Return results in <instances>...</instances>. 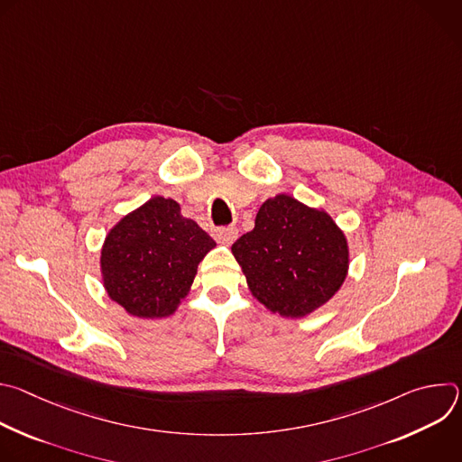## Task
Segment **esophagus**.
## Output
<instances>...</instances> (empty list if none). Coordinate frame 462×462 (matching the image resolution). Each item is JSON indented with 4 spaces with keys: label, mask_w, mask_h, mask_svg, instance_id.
I'll return each mask as SVG.
<instances>
[{
    "label": "esophagus",
    "mask_w": 462,
    "mask_h": 462,
    "mask_svg": "<svg viewBox=\"0 0 462 462\" xmlns=\"http://www.w3.org/2000/svg\"><path fill=\"white\" fill-rule=\"evenodd\" d=\"M214 237L221 245H232L237 239V228H234V226H221V228L216 230Z\"/></svg>",
    "instance_id": "obj_1"
}]
</instances>
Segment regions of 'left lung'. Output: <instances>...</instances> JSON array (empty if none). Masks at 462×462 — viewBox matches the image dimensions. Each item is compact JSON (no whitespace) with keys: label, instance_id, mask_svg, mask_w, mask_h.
Segmentation results:
<instances>
[{"label":"left lung","instance_id":"8db88e82","mask_svg":"<svg viewBox=\"0 0 462 462\" xmlns=\"http://www.w3.org/2000/svg\"><path fill=\"white\" fill-rule=\"evenodd\" d=\"M250 294L283 318H305L331 300L349 273V243L323 208L287 193L261 205L254 230L232 245Z\"/></svg>","mask_w":462,"mask_h":462}]
</instances>
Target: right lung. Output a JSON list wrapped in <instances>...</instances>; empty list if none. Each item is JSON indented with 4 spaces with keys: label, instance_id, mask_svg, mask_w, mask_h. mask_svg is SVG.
Listing matches in <instances>:
<instances>
[{
    "label": "right lung",
    "instance_id": "1",
    "mask_svg": "<svg viewBox=\"0 0 462 462\" xmlns=\"http://www.w3.org/2000/svg\"><path fill=\"white\" fill-rule=\"evenodd\" d=\"M216 241L162 195L125 214L106 234L100 274L107 296L129 316L161 319L189 294Z\"/></svg>",
    "mask_w": 462,
    "mask_h": 462
}]
</instances>
